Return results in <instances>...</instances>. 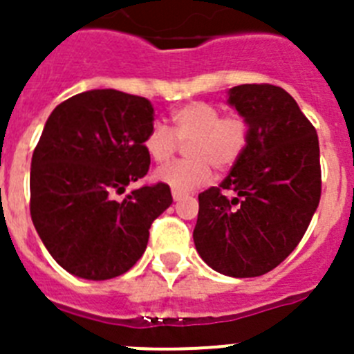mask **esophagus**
Returning <instances> with one entry per match:
<instances>
[{"mask_svg":"<svg viewBox=\"0 0 354 354\" xmlns=\"http://www.w3.org/2000/svg\"><path fill=\"white\" fill-rule=\"evenodd\" d=\"M171 196H174L175 202H179V200L184 198V193H180V192H171Z\"/></svg>","mask_w":354,"mask_h":354,"instance_id":"esophagus-1","label":"esophagus"}]
</instances>
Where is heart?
I'll list each match as a JSON object with an SVG mask.
<instances>
[{"instance_id":"1","label":"heart","mask_w":354,"mask_h":354,"mask_svg":"<svg viewBox=\"0 0 354 354\" xmlns=\"http://www.w3.org/2000/svg\"><path fill=\"white\" fill-rule=\"evenodd\" d=\"M168 127L154 122L147 131L143 147L154 162H167L187 142V159L171 162L156 171V180L167 184L171 192L187 193L207 183L216 170H227L236 165L248 142V124L241 115L221 117V109L211 102L193 101L171 111Z\"/></svg>"}]
</instances>
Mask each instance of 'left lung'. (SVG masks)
Here are the masks:
<instances>
[{"instance_id":"left-lung-1","label":"left lung","mask_w":354,"mask_h":354,"mask_svg":"<svg viewBox=\"0 0 354 354\" xmlns=\"http://www.w3.org/2000/svg\"><path fill=\"white\" fill-rule=\"evenodd\" d=\"M227 95L248 124V142L223 183L198 195L193 241L218 273L261 277L289 257L317 209L319 140L280 86L239 84ZM227 189L232 199L224 196Z\"/></svg>"}]
</instances>
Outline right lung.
I'll return each mask as SVG.
<instances>
[{
	"instance_id": "right-lung-1",
	"label": "right lung",
	"mask_w": 354,
	"mask_h": 354,
	"mask_svg": "<svg viewBox=\"0 0 354 354\" xmlns=\"http://www.w3.org/2000/svg\"><path fill=\"white\" fill-rule=\"evenodd\" d=\"M149 99L113 88L77 93L53 109L33 150L30 212L44 246L84 280H109L143 255L149 228L171 205L167 184L133 189L147 175Z\"/></svg>"
}]
</instances>
